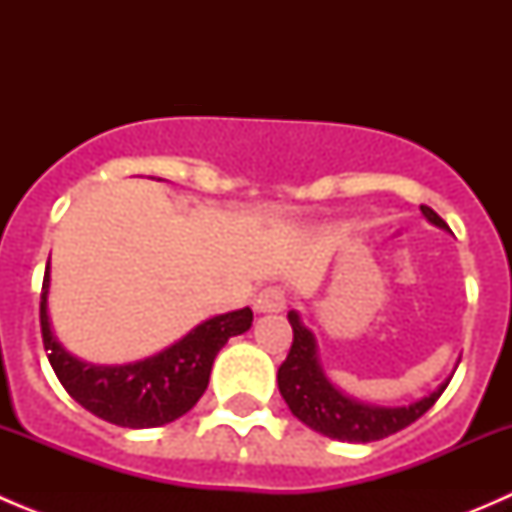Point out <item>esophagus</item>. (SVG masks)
Listing matches in <instances>:
<instances>
[{"instance_id": "esophagus-1", "label": "esophagus", "mask_w": 512, "mask_h": 512, "mask_svg": "<svg viewBox=\"0 0 512 512\" xmlns=\"http://www.w3.org/2000/svg\"><path fill=\"white\" fill-rule=\"evenodd\" d=\"M285 307H287V297L282 287H265L255 297L257 312H282Z\"/></svg>"}]
</instances>
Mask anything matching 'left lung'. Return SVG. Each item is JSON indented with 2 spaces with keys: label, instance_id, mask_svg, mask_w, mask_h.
I'll return each instance as SVG.
<instances>
[{
  "label": "left lung",
  "instance_id": "left-lung-1",
  "mask_svg": "<svg viewBox=\"0 0 512 512\" xmlns=\"http://www.w3.org/2000/svg\"><path fill=\"white\" fill-rule=\"evenodd\" d=\"M421 213L426 215L428 223L448 230L446 220L433 213L428 205H421ZM287 319L292 324L294 337L287 359L277 369V386H280V394L287 401L289 411L299 421L307 423L309 428L324 433V436L349 443L379 441V438H386L391 433L401 431V428L411 426L446 391L448 381L438 386L433 394L416 401V404L396 406V409L361 404V401L349 399L342 391L334 389L327 376H324L322 366H319L314 334L299 322V314L289 312Z\"/></svg>",
  "mask_w": 512,
  "mask_h": 512
}]
</instances>
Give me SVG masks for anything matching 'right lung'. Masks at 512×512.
Wrapping results in <instances>:
<instances>
[{"label":"right lung","instance_id":"right-lung-1","mask_svg":"<svg viewBox=\"0 0 512 512\" xmlns=\"http://www.w3.org/2000/svg\"><path fill=\"white\" fill-rule=\"evenodd\" d=\"M46 292L49 265L41 285L39 319L51 369L71 399L94 416L123 428L163 426L188 414L208 389L213 361L227 339L252 327V309L245 307L198 324L173 347L136 364L94 366L64 352L54 339L46 312Z\"/></svg>","mask_w":512,"mask_h":512}]
</instances>
